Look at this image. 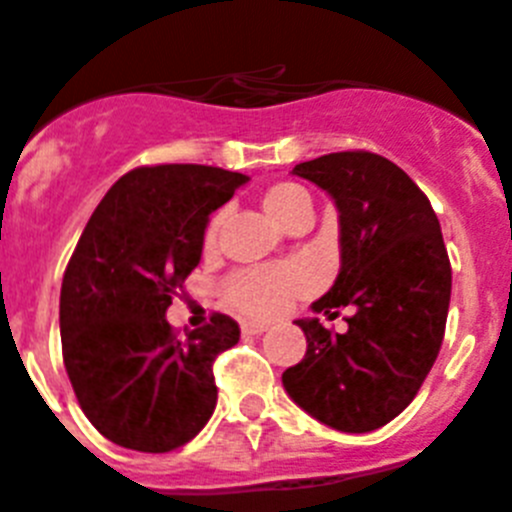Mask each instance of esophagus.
<instances>
[{
  "label": "esophagus",
  "instance_id": "obj_1",
  "mask_svg": "<svg viewBox=\"0 0 512 512\" xmlns=\"http://www.w3.org/2000/svg\"><path fill=\"white\" fill-rule=\"evenodd\" d=\"M266 330L264 323H243L241 325V333L243 336H261Z\"/></svg>",
  "mask_w": 512,
  "mask_h": 512
}]
</instances>
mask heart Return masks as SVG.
I'll list each match as a JSON object with an SVG mask.
<instances>
[{
  "label": "heart",
  "instance_id": "heart-1",
  "mask_svg": "<svg viewBox=\"0 0 512 512\" xmlns=\"http://www.w3.org/2000/svg\"><path fill=\"white\" fill-rule=\"evenodd\" d=\"M266 215L277 225L292 223L300 212H312L310 194L292 182H279L269 187L261 197ZM225 212H215L210 217L205 230V248L217 243V235L223 228ZM307 289V274L300 266H261V269L235 271L225 282V300L235 310L253 315V318H269L277 310H282L289 297L300 295Z\"/></svg>",
  "mask_w": 512,
  "mask_h": 512
}]
</instances>
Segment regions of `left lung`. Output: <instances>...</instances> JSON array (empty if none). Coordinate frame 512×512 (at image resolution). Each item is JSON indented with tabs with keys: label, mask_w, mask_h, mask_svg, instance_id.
<instances>
[{
	"label": "left lung",
	"mask_w": 512,
	"mask_h": 512,
	"mask_svg": "<svg viewBox=\"0 0 512 512\" xmlns=\"http://www.w3.org/2000/svg\"><path fill=\"white\" fill-rule=\"evenodd\" d=\"M292 174L338 210L341 269L312 312L354 307L346 333L295 320L305 359L282 374L287 395L320 423L369 433L408 408L441 351L451 264L431 202L400 166L366 151L297 164Z\"/></svg>",
	"instance_id": "obj_1"
}]
</instances>
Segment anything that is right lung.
I'll return each instance as SVG.
<instances>
[{"label":"right lung","instance_id":"obj_1","mask_svg":"<svg viewBox=\"0 0 512 512\" xmlns=\"http://www.w3.org/2000/svg\"><path fill=\"white\" fill-rule=\"evenodd\" d=\"M246 174L143 166L112 184L61 284L63 364L89 423L122 449L164 454L192 441L217 402L212 361L241 338L228 315L176 338L174 289L202 259L210 215Z\"/></svg>","mask_w":512,"mask_h":512}]
</instances>
